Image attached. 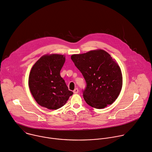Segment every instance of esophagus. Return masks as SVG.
<instances>
[{
  "label": "esophagus",
  "mask_w": 152,
  "mask_h": 152,
  "mask_svg": "<svg viewBox=\"0 0 152 152\" xmlns=\"http://www.w3.org/2000/svg\"><path fill=\"white\" fill-rule=\"evenodd\" d=\"M73 93H75V94H76V93H79V90H78V88H75L74 90H73Z\"/></svg>",
  "instance_id": "esophagus-1"
}]
</instances>
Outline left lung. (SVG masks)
Instances as JSON below:
<instances>
[{"label": "left lung", "mask_w": 152, "mask_h": 152, "mask_svg": "<svg viewBox=\"0 0 152 152\" xmlns=\"http://www.w3.org/2000/svg\"><path fill=\"white\" fill-rule=\"evenodd\" d=\"M71 59L85 80L83 97L86 103L102 109L117 99L122 88V75L109 53L103 50H91L73 55Z\"/></svg>", "instance_id": "8db88e82"}]
</instances>
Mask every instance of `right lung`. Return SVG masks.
<instances>
[{
  "instance_id": "1",
  "label": "right lung",
  "mask_w": 152,
  "mask_h": 152,
  "mask_svg": "<svg viewBox=\"0 0 152 152\" xmlns=\"http://www.w3.org/2000/svg\"><path fill=\"white\" fill-rule=\"evenodd\" d=\"M66 61L62 55L52 54L41 57L34 65L29 76L30 91L41 106L58 110L63 106L73 93L60 75Z\"/></svg>"
}]
</instances>
